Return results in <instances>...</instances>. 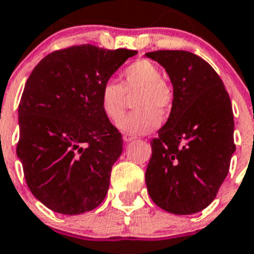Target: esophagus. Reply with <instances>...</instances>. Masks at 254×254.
Returning a JSON list of instances; mask_svg holds the SVG:
<instances>
[{
  "label": "esophagus",
  "instance_id": "34e87169",
  "mask_svg": "<svg viewBox=\"0 0 254 254\" xmlns=\"http://www.w3.org/2000/svg\"><path fill=\"white\" fill-rule=\"evenodd\" d=\"M136 139V136H133V135H129V133H125L123 135V140H125L126 143H129V141H132V140Z\"/></svg>",
  "mask_w": 254,
  "mask_h": 254
}]
</instances>
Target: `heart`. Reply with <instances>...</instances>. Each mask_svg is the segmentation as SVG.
Here are the masks:
<instances>
[{
	"label": "heart",
	"mask_w": 254,
	"mask_h": 254,
	"mask_svg": "<svg viewBox=\"0 0 254 254\" xmlns=\"http://www.w3.org/2000/svg\"><path fill=\"white\" fill-rule=\"evenodd\" d=\"M139 92L134 106L136 112L130 113L117 123L122 132L143 135L152 132L161 123V113L172 105V90L162 81V73L153 63L137 60L122 73V85L114 80L105 81L99 90V102L103 114L111 121L121 116L127 95Z\"/></svg>",
	"instance_id": "heart-1"
}]
</instances>
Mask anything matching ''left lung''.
Instances as JSON below:
<instances>
[{"mask_svg": "<svg viewBox=\"0 0 254 254\" xmlns=\"http://www.w3.org/2000/svg\"><path fill=\"white\" fill-rule=\"evenodd\" d=\"M145 55L165 68L173 85L170 115L151 141L148 192L168 212L195 214L215 199L236 151L230 95L214 68L191 52Z\"/></svg>", "mask_w": 254, "mask_h": 254, "instance_id": "1", "label": "left lung"}]
</instances>
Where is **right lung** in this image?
Here are the masks:
<instances>
[{
    "instance_id": "1",
    "label": "right lung",
    "mask_w": 254,
    "mask_h": 254,
    "mask_svg": "<svg viewBox=\"0 0 254 254\" xmlns=\"http://www.w3.org/2000/svg\"><path fill=\"white\" fill-rule=\"evenodd\" d=\"M136 54L73 46L47 55L28 77L17 156L28 189L55 212L82 214L105 199L123 139L103 114L99 90Z\"/></svg>"
}]
</instances>
